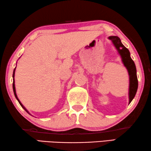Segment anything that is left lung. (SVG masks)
I'll return each mask as SVG.
<instances>
[{
  "label": "left lung",
  "instance_id": "1",
  "mask_svg": "<svg viewBox=\"0 0 151 151\" xmlns=\"http://www.w3.org/2000/svg\"><path fill=\"white\" fill-rule=\"evenodd\" d=\"M108 39L111 40L114 45L117 49L118 53L121 57L124 65L127 69L129 75V90L128 98L129 104L134 98L138 89V79L137 76V69L134 62L130 58V53L128 49L122 43L120 39L117 36H110Z\"/></svg>",
  "mask_w": 151,
  "mask_h": 151
}]
</instances>
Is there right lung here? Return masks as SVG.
I'll return each instance as SVG.
<instances>
[{
  "mask_svg": "<svg viewBox=\"0 0 151 151\" xmlns=\"http://www.w3.org/2000/svg\"><path fill=\"white\" fill-rule=\"evenodd\" d=\"M14 71H15V68H14V71H13V92H14V96H15V98H17V100H18V102H19V103L20 104V105H21V106H22V108H23V109L26 111V112L28 113V114H31L29 112V111L27 110L26 108H25V107H24V106L22 104H21V102H20V100H19V98H18V97H17V93H16V90H15V86H14Z\"/></svg>",
  "mask_w": 151,
  "mask_h": 151,
  "instance_id": "1",
  "label": "right lung"
}]
</instances>
